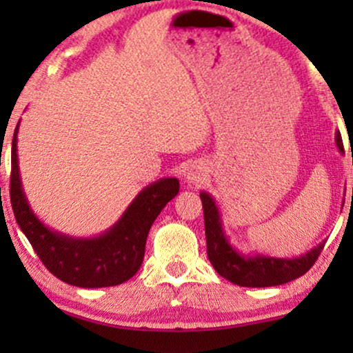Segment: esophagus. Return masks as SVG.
<instances>
[{"mask_svg":"<svg viewBox=\"0 0 353 353\" xmlns=\"http://www.w3.org/2000/svg\"><path fill=\"white\" fill-rule=\"evenodd\" d=\"M205 176H208V171H205V165L201 163L189 165L188 171H185V181L192 185H199L201 182H204Z\"/></svg>","mask_w":353,"mask_h":353,"instance_id":"34e87169","label":"esophagus"}]
</instances>
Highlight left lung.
<instances>
[{
    "mask_svg": "<svg viewBox=\"0 0 353 353\" xmlns=\"http://www.w3.org/2000/svg\"><path fill=\"white\" fill-rule=\"evenodd\" d=\"M335 143L340 152H343V143L340 132L335 134ZM204 208L205 241H208V257L219 275L241 287H272L295 281L303 275L322 252L325 241L309 250L301 257L279 259L267 255H244L229 244L222 230L221 216L216 201L208 192H201Z\"/></svg>",
    "mask_w": 353,
    "mask_h": 353,
    "instance_id": "left-lung-1",
    "label": "left lung"
}]
</instances>
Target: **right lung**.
Instances as JSON below:
<instances>
[{
    "label": "right lung",
    "instance_id": "1",
    "mask_svg": "<svg viewBox=\"0 0 353 353\" xmlns=\"http://www.w3.org/2000/svg\"><path fill=\"white\" fill-rule=\"evenodd\" d=\"M18 125L11 145L10 196L19 229L52 275L70 285L98 289L119 285L139 270L152 222L179 192V181L165 177L141 190L123 217L98 237L64 236L43 224L28 204L19 179Z\"/></svg>",
    "mask_w": 353,
    "mask_h": 353
}]
</instances>
